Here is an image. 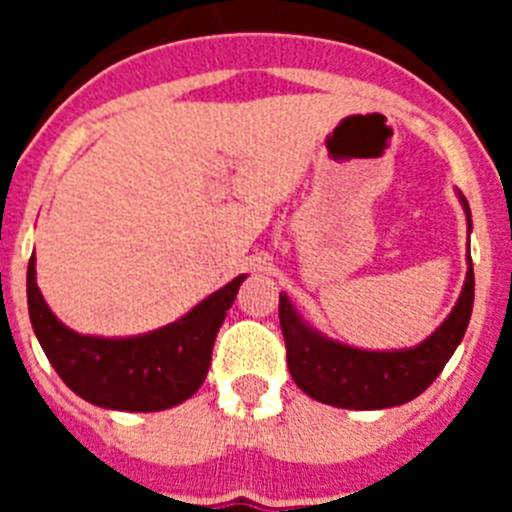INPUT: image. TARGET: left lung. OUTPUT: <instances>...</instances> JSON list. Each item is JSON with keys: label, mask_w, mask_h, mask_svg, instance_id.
I'll use <instances>...</instances> for the list:
<instances>
[{"label": "left lung", "mask_w": 512, "mask_h": 512, "mask_svg": "<svg viewBox=\"0 0 512 512\" xmlns=\"http://www.w3.org/2000/svg\"><path fill=\"white\" fill-rule=\"evenodd\" d=\"M459 200L472 228L467 197L459 192ZM467 261L464 289L449 318L423 343L402 351H364L330 341L297 315L287 295H279V325L287 343V366L297 387L312 400L346 410H382L415 400L443 372L467 333L474 305V269L472 259Z\"/></svg>", "instance_id": "8db88e82"}]
</instances>
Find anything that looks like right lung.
Returning a JSON list of instances; mask_svg holds the SVG:
<instances>
[{"instance_id": "1", "label": "right lung", "mask_w": 512, "mask_h": 512, "mask_svg": "<svg viewBox=\"0 0 512 512\" xmlns=\"http://www.w3.org/2000/svg\"><path fill=\"white\" fill-rule=\"evenodd\" d=\"M246 274L217 289L176 323L133 338L81 336L45 305L35 284V256L27 264V310L45 356L69 390L97 408L156 413L200 390L225 312Z\"/></svg>"}]
</instances>
